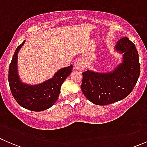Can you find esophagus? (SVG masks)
I'll use <instances>...</instances> for the list:
<instances>
[{"instance_id": "1", "label": "esophagus", "mask_w": 147, "mask_h": 147, "mask_svg": "<svg viewBox=\"0 0 147 147\" xmlns=\"http://www.w3.org/2000/svg\"><path fill=\"white\" fill-rule=\"evenodd\" d=\"M84 66H85V63L82 58L78 59L75 63V68L78 70H83L84 69Z\"/></svg>"}]
</instances>
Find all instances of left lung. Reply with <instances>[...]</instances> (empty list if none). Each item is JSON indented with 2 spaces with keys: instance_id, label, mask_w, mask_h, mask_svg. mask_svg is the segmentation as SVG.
Here are the masks:
<instances>
[{
  "instance_id": "left-lung-1",
  "label": "left lung",
  "mask_w": 147,
  "mask_h": 147,
  "mask_svg": "<svg viewBox=\"0 0 147 147\" xmlns=\"http://www.w3.org/2000/svg\"><path fill=\"white\" fill-rule=\"evenodd\" d=\"M122 55L121 62L107 72L87 69L82 72L81 85L86 98L97 105H107L127 97L140 75L139 54L135 45L127 38L120 39L114 47Z\"/></svg>"
}]
</instances>
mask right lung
Segmentation results:
<instances>
[{
  "label": "right lung",
  "mask_w": 147,
  "mask_h": 147,
  "mask_svg": "<svg viewBox=\"0 0 147 147\" xmlns=\"http://www.w3.org/2000/svg\"><path fill=\"white\" fill-rule=\"evenodd\" d=\"M26 41L16 48L8 70L10 91L16 102L25 109L41 112L51 107L59 97L62 84L72 72L73 65L60 68L53 77L37 84L26 83L20 80L18 69V55Z\"/></svg>",
  "instance_id": "right-lung-1"
}]
</instances>
